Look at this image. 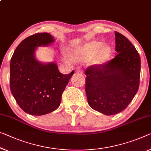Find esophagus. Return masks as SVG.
Segmentation results:
<instances>
[{
  "mask_svg": "<svg viewBox=\"0 0 151 151\" xmlns=\"http://www.w3.org/2000/svg\"><path fill=\"white\" fill-rule=\"evenodd\" d=\"M76 72H77V73H81V74L83 73V70L80 68H76Z\"/></svg>",
  "mask_w": 151,
  "mask_h": 151,
  "instance_id": "obj_1",
  "label": "esophagus"
}]
</instances>
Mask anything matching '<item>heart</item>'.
<instances>
[{
    "label": "heart",
    "mask_w": 151,
    "mask_h": 151,
    "mask_svg": "<svg viewBox=\"0 0 151 151\" xmlns=\"http://www.w3.org/2000/svg\"><path fill=\"white\" fill-rule=\"evenodd\" d=\"M111 53V48L109 45H103V42L100 41H92L74 51L72 53L71 56L75 60H86L96 55L99 62H104L109 58Z\"/></svg>",
    "instance_id": "obj_1"
}]
</instances>
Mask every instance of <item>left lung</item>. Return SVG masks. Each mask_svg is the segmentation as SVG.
Segmentation results:
<instances>
[{
    "mask_svg": "<svg viewBox=\"0 0 151 151\" xmlns=\"http://www.w3.org/2000/svg\"><path fill=\"white\" fill-rule=\"evenodd\" d=\"M113 59L92 65L85 70V92L91 109L106 115L125 110L138 91L140 77V58L131 42L115 32Z\"/></svg>",
    "mask_w": 151,
    "mask_h": 151,
    "instance_id": "1",
    "label": "left lung"
}]
</instances>
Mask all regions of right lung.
<instances>
[{
  "label": "right lung",
  "mask_w": 151,
  "mask_h": 151,
  "mask_svg": "<svg viewBox=\"0 0 151 151\" xmlns=\"http://www.w3.org/2000/svg\"><path fill=\"white\" fill-rule=\"evenodd\" d=\"M54 41L47 32L37 33L22 40L10 62V89L19 107L32 115H43L60 106L62 95L74 70L63 75L53 62L42 64L35 57L37 47Z\"/></svg>",
  "instance_id": "1"
}]
</instances>
